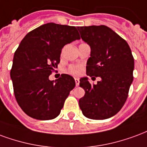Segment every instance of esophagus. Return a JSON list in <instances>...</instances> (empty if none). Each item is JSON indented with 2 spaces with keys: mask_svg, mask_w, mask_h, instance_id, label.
<instances>
[{
  "mask_svg": "<svg viewBox=\"0 0 147 147\" xmlns=\"http://www.w3.org/2000/svg\"><path fill=\"white\" fill-rule=\"evenodd\" d=\"M75 83H76V85L78 86L79 85V83H80V81H79V78H75Z\"/></svg>",
  "mask_w": 147,
  "mask_h": 147,
  "instance_id": "obj_1",
  "label": "esophagus"
}]
</instances>
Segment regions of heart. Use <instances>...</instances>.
Masks as SVG:
<instances>
[{
  "label": "heart",
  "mask_w": 147,
  "mask_h": 147,
  "mask_svg": "<svg viewBox=\"0 0 147 147\" xmlns=\"http://www.w3.org/2000/svg\"><path fill=\"white\" fill-rule=\"evenodd\" d=\"M69 74L74 75H79L81 74L82 72V67L78 65H74V66H70L68 69Z\"/></svg>",
  "instance_id": "obj_1"
}]
</instances>
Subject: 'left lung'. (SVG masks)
<instances>
[{"mask_svg":"<svg viewBox=\"0 0 147 147\" xmlns=\"http://www.w3.org/2000/svg\"><path fill=\"white\" fill-rule=\"evenodd\" d=\"M78 30L91 49L86 74L92 79L101 78L93 85L87 77L80 79V87L85 94L79 99V106L88 118H110L124 106L133 81L134 59L130 47L106 26H81Z\"/></svg>","mask_w":147,"mask_h":147,"instance_id":"1","label":"left lung"}]
</instances>
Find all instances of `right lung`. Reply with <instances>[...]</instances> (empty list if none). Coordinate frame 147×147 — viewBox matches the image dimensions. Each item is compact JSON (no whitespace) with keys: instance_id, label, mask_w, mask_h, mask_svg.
I'll return each instance as SVG.
<instances>
[{"instance_id":"obj_1","label":"right lung","mask_w":147,"mask_h":147,"mask_svg":"<svg viewBox=\"0 0 147 147\" xmlns=\"http://www.w3.org/2000/svg\"><path fill=\"white\" fill-rule=\"evenodd\" d=\"M80 39L75 26L49 22L26 34L14 54L10 76L19 106L37 120L59 115L75 81L63 74L50 81L51 70L60 62L64 46Z\"/></svg>"}]
</instances>
